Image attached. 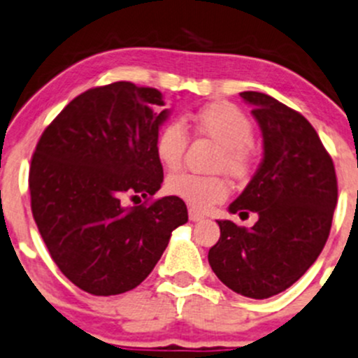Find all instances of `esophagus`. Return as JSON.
Returning <instances> with one entry per match:
<instances>
[{
    "label": "esophagus",
    "mask_w": 358,
    "mask_h": 358,
    "mask_svg": "<svg viewBox=\"0 0 358 358\" xmlns=\"http://www.w3.org/2000/svg\"><path fill=\"white\" fill-rule=\"evenodd\" d=\"M189 217H190V221H194V223L204 220V216H202V214L199 213V210H195V209H189Z\"/></svg>",
    "instance_id": "1"
}]
</instances>
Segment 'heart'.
Returning <instances> with one entry per match:
<instances>
[{
    "instance_id": "heart-1",
    "label": "heart",
    "mask_w": 358,
    "mask_h": 358,
    "mask_svg": "<svg viewBox=\"0 0 358 358\" xmlns=\"http://www.w3.org/2000/svg\"><path fill=\"white\" fill-rule=\"evenodd\" d=\"M190 125L221 148L216 168H224L236 178H243L250 173L254 164V154L250 149L254 129L250 120L238 108L229 103H210L192 116ZM187 144L189 134L183 123L169 120L161 127L156 137V154L168 169H176L182 164ZM166 190L187 202L190 208L206 210L228 197L229 183L220 175L204 176L183 171L169 176Z\"/></svg>"
}]
</instances>
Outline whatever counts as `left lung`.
<instances>
[{"label":"left lung","instance_id":"obj_1","mask_svg":"<svg viewBox=\"0 0 358 358\" xmlns=\"http://www.w3.org/2000/svg\"><path fill=\"white\" fill-rule=\"evenodd\" d=\"M262 131V161L231 214L257 213L252 228L217 221L209 250L214 274L248 299H269L292 287L326 245L338 201L334 164L317 131L300 113L262 92H240Z\"/></svg>","mask_w":358,"mask_h":358}]
</instances>
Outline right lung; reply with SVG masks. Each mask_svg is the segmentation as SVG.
Instances as JSON below:
<instances>
[{
  "label": "right lung",
  "mask_w": 358,
  "mask_h": 358,
  "mask_svg": "<svg viewBox=\"0 0 358 358\" xmlns=\"http://www.w3.org/2000/svg\"><path fill=\"white\" fill-rule=\"evenodd\" d=\"M163 94L131 82L89 89L43 131L29 173L30 206L59 271L97 296L120 295L142 283L189 221L175 195L150 204L163 166L156 137L168 120Z\"/></svg>",
  "instance_id": "right-lung-1"
}]
</instances>
